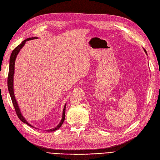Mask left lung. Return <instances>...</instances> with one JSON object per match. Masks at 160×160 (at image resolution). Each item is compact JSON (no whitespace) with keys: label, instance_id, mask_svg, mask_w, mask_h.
Returning <instances> with one entry per match:
<instances>
[{"label":"left lung","instance_id":"left-lung-1","mask_svg":"<svg viewBox=\"0 0 160 160\" xmlns=\"http://www.w3.org/2000/svg\"><path fill=\"white\" fill-rule=\"evenodd\" d=\"M143 50H144V51H145V52L147 54V51H146V50L145 49V48H143Z\"/></svg>","mask_w":160,"mask_h":160}]
</instances>
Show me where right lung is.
Listing matches in <instances>:
<instances>
[{
	"label": "right lung",
	"instance_id": "add662e5",
	"mask_svg": "<svg viewBox=\"0 0 160 160\" xmlns=\"http://www.w3.org/2000/svg\"><path fill=\"white\" fill-rule=\"evenodd\" d=\"M38 39L37 37H33V38H27V39H25L24 41H22V43L19 45L18 47H15L14 48V50L12 51V54L10 56V66H9V73H8V91H9V93L12 100V103L13 105L15 108V110L16 112L17 115H18V117L19 118V119L23 122L24 123H26L27 124H28L30 127H32V128H34L30 124L28 123V122H27V121L24 119V117L22 116L21 110L19 109V105L18 104V102H17V100L15 99V95H14V90H13V76H14V73H15V62L16 60V58L17 56L18 55L19 52H20L21 49L23 47V46L26 43V42L30 40H32V39ZM65 108H66V104L64 106L63 108V113H62V118L61 121L60 122V123L58 124V126L52 129H50L48 130V132H53L55 130H57L58 129L60 128L61 127V126L63 124V122L65 120Z\"/></svg>",
	"mask_w": 160,
	"mask_h": 160
}]
</instances>
